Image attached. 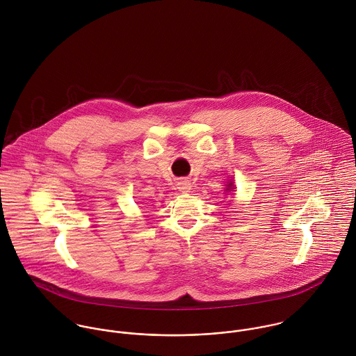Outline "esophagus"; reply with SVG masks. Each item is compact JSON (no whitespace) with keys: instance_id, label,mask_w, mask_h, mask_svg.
<instances>
[{"instance_id":"34e87169","label":"esophagus","mask_w":356,"mask_h":356,"mask_svg":"<svg viewBox=\"0 0 356 356\" xmlns=\"http://www.w3.org/2000/svg\"><path fill=\"white\" fill-rule=\"evenodd\" d=\"M191 184H189V181H186V179H181L179 182H178V189H179V192H182V193H189L191 192Z\"/></svg>"}]
</instances>
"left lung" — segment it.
<instances>
[{"label": "left lung", "instance_id": "left-lung-1", "mask_svg": "<svg viewBox=\"0 0 356 356\" xmlns=\"http://www.w3.org/2000/svg\"><path fill=\"white\" fill-rule=\"evenodd\" d=\"M233 189H234V185H233V182L230 181V182L227 184V188H226L225 191H226V192H230V191H233Z\"/></svg>", "mask_w": 356, "mask_h": 356}]
</instances>
